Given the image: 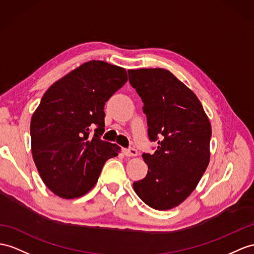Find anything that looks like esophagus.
<instances>
[{
	"label": "esophagus",
	"mask_w": 254,
	"mask_h": 254,
	"mask_svg": "<svg viewBox=\"0 0 254 254\" xmlns=\"http://www.w3.org/2000/svg\"><path fill=\"white\" fill-rule=\"evenodd\" d=\"M124 154H125L126 156L130 157V156H137L138 155V151L135 150L133 147H129V148H124L123 150Z\"/></svg>",
	"instance_id": "1"
}]
</instances>
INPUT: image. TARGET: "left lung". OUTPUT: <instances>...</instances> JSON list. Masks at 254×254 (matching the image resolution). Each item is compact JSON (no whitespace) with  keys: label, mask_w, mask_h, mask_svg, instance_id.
<instances>
[{"label":"left lung","mask_w":254,"mask_h":254,"mask_svg":"<svg viewBox=\"0 0 254 254\" xmlns=\"http://www.w3.org/2000/svg\"><path fill=\"white\" fill-rule=\"evenodd\" d=\"M128 75L144 104L148 138L157 142L155 153L142 155L147 175L133 190L151 208L169 210L188 198L207 169L211 125L198 98L168 70H128Z\"/></svg>","instance_id":"obj_1"}]
</instances>
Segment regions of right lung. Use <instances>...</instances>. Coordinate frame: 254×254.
I'll use <instances>...</instances> for the list:
<instances>
[{
	"mask_svg": "<svg viewBox=\"0 0 254 254\" xmlns=\"http://www.w3.org/2000/svg\"><path fill=\"white\" fill-rule=\"evenodd\" d=\"M126 82L124 67L91 60L46 90L31 119V150L43 182L54 194L73 199L88 193L104 163L119 155L121 147L100 135L104 104Z\"/></svg>",
	"mask_w": 254,
	"mask_h": 254,
	"instance_id": "add662e5",
	"label": "right lung"
}]
</instances>
